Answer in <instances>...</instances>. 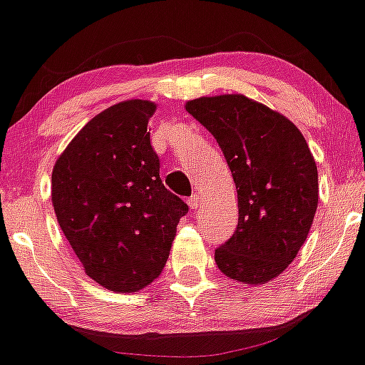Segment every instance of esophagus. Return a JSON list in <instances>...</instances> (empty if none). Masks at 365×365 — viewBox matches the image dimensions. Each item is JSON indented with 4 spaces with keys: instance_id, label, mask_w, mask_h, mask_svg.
<instances>
[{
    "instance_id": "obj_1",
    "label": "esophagus",
    "mask_w": 365,
    "mask_h": 365,
    "mask_svg": "<svg viewBox=\"0 0 365 365\" xmlns=\"http://www.w3.org/2000/svg\"><path fill=\"white\" fill-rule=\"evenodd\" d=\"M188 204H190V207H192V210H197V207L200 206V195H199V193H193V195L188 199Z\"/></svg>"
}]
</instances>
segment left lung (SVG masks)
I'll list each match as a JSON object with an SVG mask.
<instances>
[{
    "instance_id": "1",
    "label": "left lung",
    "mask_w": 365,
    "mask_h": 365,
    "mask_svg": "<svg viewBox=\"0 0 365 365\" xmlns=\"http://www.w3.org/2000/svg\"><path fill=\"white\" fill-rule=\"evenodd\" d=\"M186 110L213 134L237 185V231L215 262L231 279L267 283L294 262L317 211L307 140L289 118L244 95L202 96Z\"/></svg>"
}]
</instances>
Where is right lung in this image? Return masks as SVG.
Masks as SVG:
<instances>
[{"instance_id":"1","label":"right lung","mask_w":365,"mask_h":365,"mask_svg":"<svg viewBox=\"0 0 365 365\" xmlns=\"http://www.w3.org/2000/svg\"><path fill=\"white\" fill-rule=\"evenodd\" d=\"M155 103L125 100L96 114L58 155L51 202L86 274L136 292L161 274L188 204L165 188L148 120Z\"/></svg>"}]
</instances>
